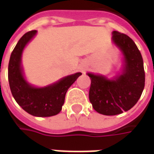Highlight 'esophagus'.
Segmentation results:
<instances>
[{
    "instance_id": "obj_1",
    "label": "esophagus",
    "mask_w": 154,
    "mask_h": 154,
    "mask_svg": "<svg viewBox=\"0 0 154 154\" xmlns=\"http://www.w3.org/2000/svg\"><path fill=\"white\" fill-rule=\"evenodd\" d=\"M82 71H85V68H82Z\"/></svg>"
}]
</instances>
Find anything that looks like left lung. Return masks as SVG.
<instances>
[{
  "label": "left lung",
  "instance_id": "8db88e82",
  "mask_svg": "<svg viewBox=\"0 0 154 154\" xmlns=\"http://www.w3.org/2000/svg\"><path fill=\"white\" fill-rule=\"evenodd\" d=\"M113 42L123 52V73L114 80L92 73L89 100L93 108L104 116L127 111L137 103L145 86L143 60L134 41L125 33L114 31Z\"/></svg>",
  "mask_w": 154,
  "mask_h": 154
}]
</instances>
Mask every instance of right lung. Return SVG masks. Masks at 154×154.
Returning a JSON list of instances; mask_svg holds the SVG:
<instances>
[{"label":"right lung","mask_w":154,"mask_h":154,"mask_svg":"<svg viewBox=\"0 0 154 154\" xmlns=\"http://www.w3.org/2000/svg\"><path fill=\"white\" fill-rule=\"evenodd\" d=\"M36 33V30H32L25 33L11 52L8 65L9 86L13 98L26 112L34 116H53L61 110L66 92L82 73L64 77L55 84L42 88L29 85L23 76L21 55L25 45Z\"/></svg>","instance_id":"obj_1"}]
</instances>
